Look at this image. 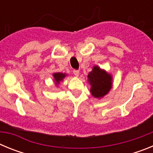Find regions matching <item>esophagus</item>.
<instances>
[{"label":"esophagus","mask_w":153,"mask_h":153,"mask_svg":"<svg viewBox=\"0 0 153 153\" xmlns=\"http://www.w3.org/2000/svg\"><path fill=\"white\" fill-rule=\"evenodd\" d=\"M73 72H74V74L76 76H79V71L78 70H74Z\"/></svg>","instance_id":"1"}]
</instances>
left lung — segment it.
Masks as SVG:
<instances>
[{
  "instance_id": "1",
  "label": "left lung",
  "mask_w": 153,
  "mask_h": 153,
  "mask_svg": "<svg viewBox=\"0 0 153 153\" xmlns=\"http://www.w3.org/2000/svg\"><path fill=\"white\" fill-rule=\"evenodd\" d=\"M88 79L91 84V94L96 98L105 96L112 86V77L100 67H94L89 74Z\"/></svg>"
}]
</instances>
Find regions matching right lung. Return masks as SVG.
Wrapping results in <instances>:
<instances>
[{"instance_id": "1", "label": "right lung", "mask_w": 153, "mask_h": 153, "mask_svg": "<svg viewBox=\"0 0 153 153\" xmlns=\"http://www.w3.org/2000/svg\"><path fill=\"white\" fill-rule=\"evenodd\" d=\"M66 76V74H61V73H56V74H53V77H54L55 82L56 83H59L61 80H63V78Z\"/></svg>"}]
</instances>
